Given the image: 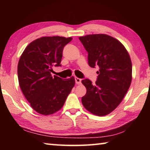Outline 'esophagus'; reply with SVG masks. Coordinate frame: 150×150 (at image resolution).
<instances>
[{"mask_svg":"<svg viewBox=\"0 0 150 150\" xmlns=\"http://www.w3.org/2000/svg\"><path fill=\"white\" fill-rule=\"evenodd\" d=\"M75 81L76 84L79 85V84H81V79H80V78H78L77 77H75Z\"/></svg>","mask_w":150,"mask_h":150,"instance_id":"34e87169","label":"esophagus"}]
</instances>
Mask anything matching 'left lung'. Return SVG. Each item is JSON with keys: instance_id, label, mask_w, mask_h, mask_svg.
I'll use <instances>...</instances> for the list:
<instances>
[{"instance_id": "8db88e82", "label": "left lung", "mask_w": 150, "mask_h": 150, "mask_svg": "<svg viewBox=\"0 0 150 150\" xmlns=\"http://www.w3.org/2000/svg\"><path fill=\"white\" fill-rule=\"evenodd\" d=\"M79 40L88 53V65L99 68L95 84L88 79L81 81L87 88L81 101L90 112L105 116L117 107L130 87V57L124 45L110 35L91 34Z\"/></svg>"}]
</instances>
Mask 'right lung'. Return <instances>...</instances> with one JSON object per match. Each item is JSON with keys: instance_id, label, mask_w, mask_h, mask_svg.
<instances>
[{"instance_id": "add662e5", "label": "right lung", "mask_w": 150, "mask_h": 150, "mask_svg": "<svg viewBox=\"0 0 150 150\" xmlns=\"http://www.w3.org/2000/svg\"><path fill=\"white\" fill-rule=\"evenodd\" d=\"M72 38L42 37L32 42L18 65L20 88L37 112L52 115L59 110L75 85V79L52 77V67H60L63 48Z\"/></svg>"}]
</instances>
